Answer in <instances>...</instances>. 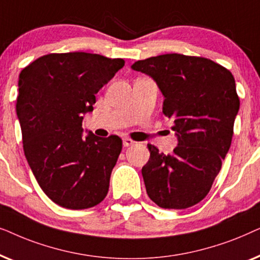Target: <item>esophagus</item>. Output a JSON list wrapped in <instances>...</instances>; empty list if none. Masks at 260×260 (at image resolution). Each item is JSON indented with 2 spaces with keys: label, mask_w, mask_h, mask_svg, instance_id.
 <instances>
[{
  "label": "esophagus",
  "mask_w": 260,
  "mask_h": 260,
  "mask_svg": "<svg viewBox=\"0 0 260 260\" xmlns=\"http://www.w3.org/2000/svg\"><path fill=\"white\" fill-rule=\"evenodd\" d=\"M135 143H136V142L133 141L129 137H124L123 138V145H124V147H130V145H134Z\"/></svg>",
  "instance_id": "esophagus-1"
}]
</instances>
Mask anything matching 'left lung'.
Wrapping results in <instances>:
<instances>
[{
	"label": "left lung",
	"instance_id": "obj_1",
	"mask_svg": "<svg viewBox=\"0 0 260 260\" xmlns=\"http://www.w3.org/2000/svg\"><path fill=\"white\" fill-rule=\"evenodd\" d=\"M131 69L157 84L177 137L173 154L148 144L150 158L142 168L147 193L162 208L191 207L211 190L231 147L240 105L234 78L212 60L176 53L138 60Z\"/></svg>",
	"mask_w": 260,
	"mask_h": 260
}]
</instances>
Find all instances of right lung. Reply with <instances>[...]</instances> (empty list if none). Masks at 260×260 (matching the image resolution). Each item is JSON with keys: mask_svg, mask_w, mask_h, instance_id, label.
<instances>
[{"mask_svg": "<svg viewBox=\"0 0 260 260\" xmlns=\"http://www.w3.org/2000/svg\"><path fill=\"white\" fill-rule=\"evenodd\" d=\"M124 66L85 52L52 53L21 71L16 113L26 158L45 194L70 209L93 207L109 191L122 151L118 136L84 137L95 94Z\"/></svg>", "mask_w": 260, "mask_h": 260, "instance_id": "1", "label": "right lung"}]
</instances>
